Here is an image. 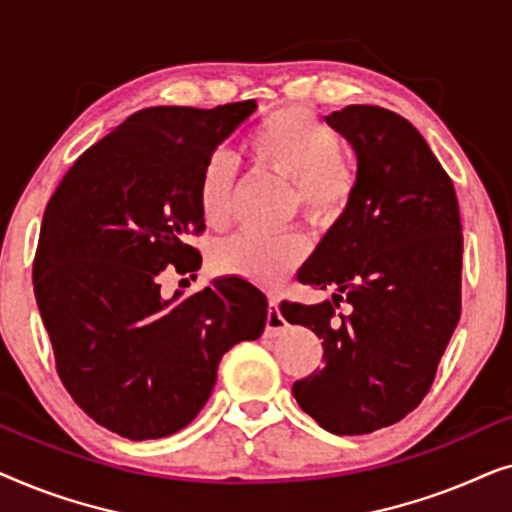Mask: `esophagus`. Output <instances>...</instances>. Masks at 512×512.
<instances>
[{
	"mask_svg": "<svg viewBox=\"0 0 512 512\" xmlns=\"http://www.w3.org/2000/svg\"><path fill=\"white\" fill-rule=\"evenodd\" d=\"M286 328V319L282 317V312H279V305L277 300H270L268 303V319H265V335L268 338H275Z\"/></svg>",
	"mask_w": 512,
	"mask_h": 512,
	"instance_id": "34e87169",
	"label": "esophagus"
}]
</instances>
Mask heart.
Segmentation results:
<instances>
[{
    "instance_id": "heart-1",
    "label": "heart",
    "mask_w": 512,
    "mask_h": 512,
    "mask_svg": "<svg viewBox=\"0 0 512 512\" xmlns=\"http://www.w3.org/2000/svg\"><path fill=\"white\" fill-rule=\"evenodd\" d=\"M340 146L338 132L305 107L270 111L247 137L251 163L291 179V202L319 223L338 219L354 195L356 174L342 158ZM235 177V160L223 151L202 167L198 207L209 228L228 223ZM307 251L310 244L298 230L279 235L240 233L212 251V265L221 275L275 286L305 261Z\"/></svg>"
}]
</instances>
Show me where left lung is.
Masks as SVG:
<instances>
[{
  "label": "left lung",
  "mask_w": 512,
  "mask_h": 512,
  "mask_svg": "<svg viewBox=\"0 0 512 512\" xmlns=\"http://www.w3.org/2000/svg\"><path fill=\"white\" fill-rule=\"evenodd\" d=\"M326 123L352 144L356 186L298 282L333 300L279 310L324 340V366L293 382L298 405L335 436H361L429 394L459 324L464 235L452 179L415 125L370 104Z\"/></svg>",
  "instance_id": "obj_1"
}]
</instances>
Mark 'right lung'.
Here are the masks:
<instances>
[{
  "mask_svg": "<svg viewBox=\"0 0 512 512\" xmlns=\"http://www.w3.org/2000/svg\"><path fill=\"white\" fill-rule=\"evenodd\" d=\"M256 111L149 107L76 158L48 200L34 296L74 403L130 440L165 438L205 408L221 356L261 338L268 300L240 277L160 293L200 268L202 167Z\"/></svg>",
  "mask_w": 512,
  "mask_h": 512,
  "instance_id": "obj_1",
  "label": "right lung"
}]
</instances>
